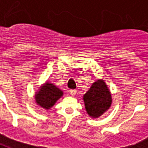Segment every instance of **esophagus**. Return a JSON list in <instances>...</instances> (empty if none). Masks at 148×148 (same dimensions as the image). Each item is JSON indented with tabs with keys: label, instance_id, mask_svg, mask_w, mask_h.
Segmentation results:
<instances>
[{
	"label": "esophagus",
	"instance_id": "34e87169",
	"mask_svg": "<svg viewBox=\"0 0 148 148\" xmlns=\"http://www.w3.org/2000/svg\"><path fill=\"white\" fill-rule=\"evenodd\" d=\"M77 92V90H69V93L71 95H75V94Z\"/></svg>",
	"mask_w": 148,
	"mask_h": 148
}]
</instances>
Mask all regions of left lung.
<instances>
[{"instance_id": "left-lung-1", "label": "left lung", "mask_w": 148, "mask_h": 148, "mask_svg": "<svg viewBox=\"0 0 148 148\" xmlns=\"http://www.w3.org/2000/svg\"><path fill=\"white\" fill-rule=\"evenodd\" d=\"M85 109L90 117H99L111 106L112 98L107 85L102 79L95 82L84 95Z\"/></svg>"}]
</instances>
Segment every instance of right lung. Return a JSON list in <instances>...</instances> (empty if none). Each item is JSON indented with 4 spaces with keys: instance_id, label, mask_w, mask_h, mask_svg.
<instances>
[{
    "instance_id": "obj_1",
    "label": "right lung",
    "mask_w": 148,
    "mask_h": 148,
    "mask_svg": "<svg viewBox=\"0 0 148 148\" xmlns=\"http://www.w3.org/2000/svg\"><path fill=\"white\" fill-rule=\"evenodd\" d=\"M62 90L55 85L46 83L43 86L40 87L39 91L35 95V101L41 107L49 109L54 105L57 100L62 96Z\"/></svg>"
}]
</instances>
